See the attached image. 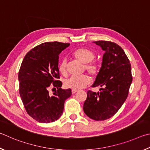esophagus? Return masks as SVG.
<instances>
[{"label": "esophagus", "instance_id": "esophagus-1", "mask_svg": "<svg viewBox=\"0 0 150 150\" xmlns=\"http://www.w3.org/2000/svg\"><path fill=\"white\" fill-rule=\"evenodd\" d=\"M78 91V90H74V89H72V93H76Z\"/></svg>", "mask_w": 150, "mask_h": 150}]
</instances>
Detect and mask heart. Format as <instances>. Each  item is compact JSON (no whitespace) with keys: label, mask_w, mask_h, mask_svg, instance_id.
I'll return each instance as SVG.
<instances>
[{"label":"heart","mask_w":150,"mask_h":150,"mask_svg":"<svg viewBox=\"0 0 150 150\" xmlns=\"http://www.w3.org/2000/svg\"><path fill=\"white\" fill-rule=\"evenodd\" d=\"M74 56L78 60L83 64H85L84 68L87 72L91 75L97 74L99 70V64L93 59L95 57V54L93 51L85 48H80L74 52ZM59 70L62 74L67 72V60L63 59L59 64ZM91 79L88 75L72 76L64 80V86L68 88L78 89L82 88L90 83Z\"/></svg>","instance_id":"obj_1"}]
</instances>
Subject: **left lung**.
<instances>
[{
  "instance_id": "left-lung-1",
  "label": "left lung",
  "mask_w": 150,
  "mask_h": 150,
  "mask_svg": "<svg viewBox=\"0 0 150 150\" xmlns=\"http://www.w3.org/2000/svg\"><path fill=\"white\" fill-rule=\"evenodd\" d=\"M103 54L102 64L93 88L100 86L99 92L89 90L83 111L91 119L104 120L113 116L127 99L132 81L131 65L119 45L108 41H94Z\"/></svg>"
}]
</instances>
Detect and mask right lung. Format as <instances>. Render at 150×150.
I'll return each mask as SVG.
<instances>
[{
  "mask_svg": "<svg viewBox=\"0 0 150 150\" xmlns=\"http://www.w3.org/2000/svg\"><path fill=\"white\" fill-rule=\"evenodd\" d=\"M70 43L45 42L30 50L23 59L18 80L20 95L28 114L37 121L49 123L61 116L65 100L72 95L70 89L61 88L59 55ZM51 83L57 90L52 96L48 88Z\"/></svg>",
  "mask_w": 150,
  "mask_h": 150,
  "instance_id": "add662e5",
  "label": "right lung"
}]
</instances>
